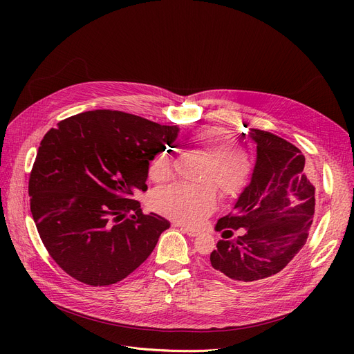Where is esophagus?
<instances>
[{
    "label": "esophagus",
    "instance_id": "obj_1",
    "mask_svg": "<svg viewBox=\"0 0 354 354\" xmlns=\"http://www.w3.org/2000/svg\"><path fill=\"white\" fill-rule=\"evenodd\" d=\"M178 227H179V225H178ZM180 231L185 232L187 235H189V236H196V235L199 234L198 230H192V228H188V227H180Z\"/></svg>",
    "mask_w": 354,
    "mask_h": 354
}]
</instances>
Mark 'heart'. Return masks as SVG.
I'll list each match as a JSON object with an SVG mask.
<instances>
[{
    "instance_id": "1",
    "label": "heart",
    "mask_w": 354,
    "mask_h": 354,
    "mask_svg": "<svg viewBox=\"0 0 354 354\" xmlns=\"http://www.w3.org/2000/svg\"><path fill=\"white\" fill-rule=\"evenodd\" d=\"M191 142L207 155L199 172L198 185L172 183L156 189L151 196L152 208L183 225H199L216 207L218 194L235 196L248 182L251 162L236 147L238 142L231 130L222 126H203L192 135ZM172 175L169 151L159 152L149 165V176L166 180Z\"/></svg>"
}]
</instances>
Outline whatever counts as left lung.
I'll list each match as a JSON object with an SVG mask.
<instances>
[{
    "instance_id": "left-lung-1",
    "label": "left lung",
    "mask_w": 354,
    "mask_h": 354,
    "mask_svg": "<svg viewBox=\"0 0 354 354\" xmlns=\"http://www.w3.org/2000/svg\"><path fill=\"white\" fill-rule=\"evenodd\" d=\"M247 135L257 145L251 182L234 211L215 225L216 231L245 232L219 239L209 258L216 271L239 283L264 280L288 266L306 244L315 205L311 174L300 149L266 130L250 129ZM224 232L222 238H228Z\"/></svg>"
}]
</instances>
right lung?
Returning <instances> with one entry per match:
<instances>
[{"label":"right lung","instance_id":"1","mask_svg":"<svg viewBox=\"0 0 354 354\" xmlns=\"http://www.w3.org/2000/svg\"><path fill=\"white\" fill-rule=\"evenodd\" d=\"M178 126L118 110L62 120L43 138L28 182L30 208L51 258L93 287L115 284L152 254L171 222L145 215L149 162L172 145Z\"/></svg>","mask_w":354,"mask_h":354}]
</instances>
